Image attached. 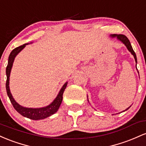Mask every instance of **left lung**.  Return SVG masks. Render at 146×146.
Segmentation results:
<instances>
[{"label": "left lung", "instance_id": "8db88e82", "mask_svg": "<svg viewBox=\"0 0 146 146\" xmlns=\"http://www.w3.org/2000/svg\"><path fill=\"white\" fill-rule=\"evenodd\" d=\"M112 37H117V38L119 39V40H120L121 41L123 42L124 44H125V46L127 47V50H128L129 51H130L131 53H132V54L134 56V57H135V61H136V63H137V56H136L135 52H134L133 49H132V45H131L130 42V40H128V38H127L126 37L125 35H123V34H113V35H112ZM136 68H137V64H136ZM129 108H130V107H129ZM128 108L126 109L125 110H128Z\"/></svg>", "mask_w": 146, "mask_h": 146}]
</instances>
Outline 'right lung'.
<instances>
[{
  "instance_id": "right-lung-1",
  "label": "right lung",
  "mask_w": 146,
  "mask_h": 146,
  "mask_svg": "<svg viewBox=\"0 0 146 146\" xmlns=\"http://www.w3.org/2000/svg\"><path fill=\"white\" fill-rule=\"evenodd\" d=\"M26 44L21 45V46L16 47L15 49L11 52L10 54H9V59H8V64L7 68H6V74H7V81H6V90L8 96H9V100H10L11 103L12 104L13 107L14 109L17 111L19 114L23 115L25 117L29 118V119H32V120H39V119H43L45 118H47L50 116L54 114L55 112H57L58 108L60 107V105L61 104L62 100H63V94L64 92L65 89L66 88L68 82L65 83L63 88H61L59 93H58V96H56L54 101L52 103L50 106H47L45 108H24L23 106H20L16 102L15 100L12 97L10 90H9V75H10V72L11 67H12L13 62H14V58H15L16 56L23 49L25 46Z\"/></svg>"
}]
</instances>
